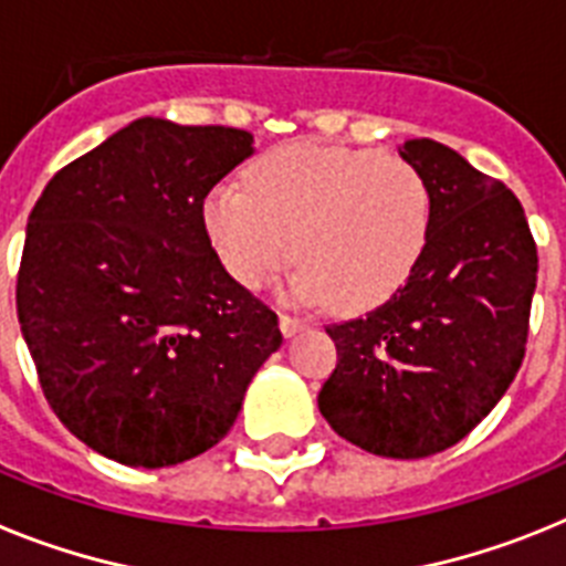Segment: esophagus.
<instances>
[{"label": "esophagus", "mask_w": 566, "mask_h": 566, "mask_svg": "<svg viewBox=\"0 0 566 566\" xmlns=\"http://www.w3.org/2000/svg\"><path fill=\"white\" fill-rule=\"evenodd\" d=\"M279 327H282L284 336H296L298 331H304V327H307V318L290 316V313H282V316H279Z\"/></svg>", "instance_id": "obj_1"}]
</instances>
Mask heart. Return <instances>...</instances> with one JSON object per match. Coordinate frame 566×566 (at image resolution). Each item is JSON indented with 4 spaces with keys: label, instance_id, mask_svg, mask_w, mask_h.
Wrapping results in <instances>:
<instances>
[{
    "label": "heart",
    "instance_id": "heart-1",
    "mask_svg": "<svg viewBox=\"0 0 566 566\" xmlns=\"http://www.w3.org/2000/svg\"><path fill=\"white\" fill-rule=\"evenodd\" d=\"M216 253L244 287H262L293 255V293L365 311L405 284L432 222L424 174L370 147L287 145L255 159L248 188L222 181L205 199Z\"/></svg>",
    "mask_w": 566,
    "mask_h": 566
}]
</instances>
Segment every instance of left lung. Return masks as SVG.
Masks as SVG:
<instances>
[{"mask_svg": "<svg viewBox=\"0 0 566 566\" xmlns=\"http://www.w3.org/2000/svg\"><path fill=\"white\" fill-rule=\"evenodd\" d=\"M432 222L419 262L367 316L327 324V424L373 455L424 459L473 430L524 361L538 253L521 201L453 147L410 139Z\"/></svg>", "mask_w": 566, "mask_h": 566, "instance_id": "left-lung-1", "label": "left lung"}]
</instances>
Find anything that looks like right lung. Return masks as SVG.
<instances>
[{"label": "right lung", "mask_w": 566, "mask_h": 566, "mask_svg": "<svg viewBox=\"0 0 566 566\" xmlns=\"http://www.w3.org/2000/svg\"><path fill=\"white\" fill-rule=\"evenodd\" d=\"M239 127L130 122L48 181L28 219L17 313L59 421L127 467H174L228 436L279 316L205 228Z\"/></svg>", "instance_id": "add662e5"}]
</instances>
